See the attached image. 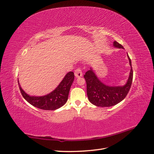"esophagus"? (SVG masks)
I'll use <instances>...</instances> for the list:
<instances>
[{
    "label": "esophagus",
    "instance_id": "1",
    "mask_svg": "<svg viewBox=\"0 0 154 154\" xmlns=\"http://www.w3.org/2000/svg\"><path fill=\"white\" fill-rule=\"evenodd\" d=\"M74 75H75L76 78H80L82 76L83 73L80 68H78L77 69L75 70V71H74Z\"/></svg>",
    "mask_w": 154,
    "mask_h": 154
}]
</instances>
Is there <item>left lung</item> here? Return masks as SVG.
Returning a JSON list of instances; mask_svg holds the SVG:
<instances>
[{"label":"left lung","instance_id":"left-lung-1","mask_svg":"<svg viewBox=\"0 0 154 154\" xmlns=\"http://www.w3.org/2000/svg\"><path fill=\"white\" fill-rule=\"evenodd\" d=\"M116 48L124 49L122 45L116 41L114 42ZM130 66V72L127 83L122 86H109L101 82L92 67L85 72L84 78L87 83V94L91 103L97 106H112L124 100L131 87L133 79V70L131 60L127 54Z\"/></svg>","mask_w":154,"mask_h":154}]
</instances>
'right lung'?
<instances>
[{
  "label": "right lung",
  "instance_id": "1",
  "mask_svg": "<svg viewBox=\"0 0 154 154\" xmlns=\"http://www.w3.org/2000/svg\"><path fill=\"white\" fill-rule=\"evenodd\" d=\"M74 79V72H69L54 91L42 96L29 95L20 87L18 79V83L22 96L29 103L40 109L54 110L66 104Z\"/></svg>",
  "mask_w": 154,
  "mask_h": 154
}]
</instances>
